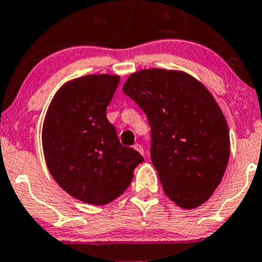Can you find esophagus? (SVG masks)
I'll return each instance as SVG.
<instances>
[{
  "label": "esophagus",
  "mask_w": 262,
  "mask_h": 262,
  "mask_svg": "<svg viewBox=\"0 0 262 262\" xmlns=\"http://www.w3.org/2000/svg\"><path fill=\"white\" fill-rule=\"evenodd\" d=\"M133 148H134V149H136V150H138V152H139V153H141V155H142V156H143V155H144V149H143V147H142V146H141V144H138V143H137V144H134V146H133Z\"/></svg>",
  "instance_id": "esophagus-1"
}]
</instances>
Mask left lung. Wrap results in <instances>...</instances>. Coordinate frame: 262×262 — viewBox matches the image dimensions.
Wrapping results in <instances>:
<instances>
[{"mask_svg":"<svg viewBox=\"0 0 262 262\" xmlns=\"http://www.w3.org/2000/svg\"><path fill=\"white\" fill-rule=\"evenodd\" d=\"M123 91L147 115L150 160L168 199L182 209L204 204L223 179L231 148L209 90L182 71L150 68L132 73Z\"/></svg>","mask_w":262,"mask_h":262,"instance_id":"1","label":"left lung"}]
</instances>
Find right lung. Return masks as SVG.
I'll return each instance as SVG.
<instances>
[{"label":"right lung","instance_id":"add662e5","mask_svg":"<svg viewBox=\"0 0 262 262\" xmlns=\"http://www.w3.org/2000/svg\"><path fill=\"white\" fill-rule=\"evenodd\" d=\"M120 77L87 75L66 82L50 101L41 130L50 175L81 202L105 205L120 196L143 162L136 149L123 147L106 118Z\"/></svg>","mask_w":262,"mask_h":262}]
</instances>
